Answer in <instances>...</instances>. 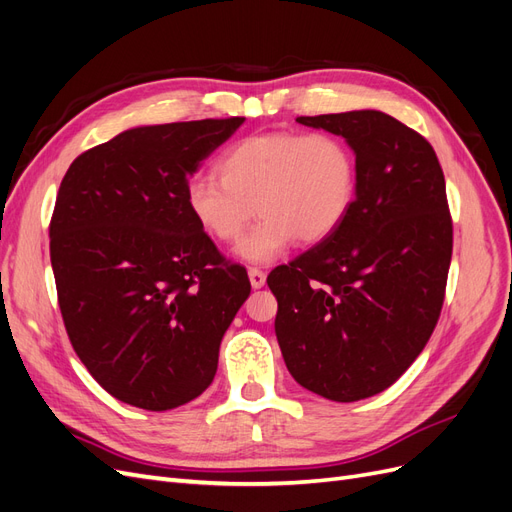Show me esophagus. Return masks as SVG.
Listing matches in <instances>:
<instances>
[{"mask_svg":"<svg viewBox=\"0 0 512 512\" xmlns=\"http://www.w3.org/2000/svg\"><path fill=\"white\" fill-rule=\"evenodd\" d=\"M247 275H250V284H252V288H256V290L265 286V282H267V273L262 271V269L252 267L250 271H247Z\"/></svg>","mask_w":512,"mask_h":512,"instance_id":"esophagus-1","label":"esophagus"}]
</instances>
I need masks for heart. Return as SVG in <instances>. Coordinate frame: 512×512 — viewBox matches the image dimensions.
I'll list each match as a JSON object with an SVG mask.
<instances>
[{
  "label": "heart",
  "mask_w": 512,
  "mask_h": 512,
  "mask_svg": "<svg viewBox=\"0 0 512 512\" xmlns=\"http://www.w3.org/2000/svg\"><path fill=\"white\" fill-rule=\"evenodd\" d=\"M218 179L185 185L194 224L218 243L241 239L247 262L280 258L294 241L320 243L344 224L359 190V164L342 136L329 132H267L232 145L215 164Z\"/></svg>",
  "instance_id": "obj_1"
}]
</instances>
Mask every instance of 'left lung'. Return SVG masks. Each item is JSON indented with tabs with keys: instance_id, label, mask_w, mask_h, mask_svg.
Here are the masks:
<instances>
[{
	"instance_id": "obj_1",
	"label": "left lung",
	"mask_w": 512,
	"mask_h": 512,
	"mask_svg": "<svg viewBox=\"0 0 512 512\" xmlns=\"http://www.w3.org/2000/svg\"><path fill=\"white\" fill-rule=\"evenodd\" d=\"M344 136L359 190L344 224L269 273L275 335L301 386L331 401L382 393L436 329L453 220L436 151L380 111L297 117Z\"/></svg>"
}]
</instances>
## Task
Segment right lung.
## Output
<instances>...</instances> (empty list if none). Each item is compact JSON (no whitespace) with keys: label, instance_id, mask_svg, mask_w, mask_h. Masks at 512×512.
Segmentation results:
<instances>
[{"label":"right lung","instance_id":"right-lung-1","mask_svg":"<svg viewBox=\"0 0 512 512\" xmlns=\"http://www.w3.org/2000/svg\"><path fill=\"white\" fill-rule=\"evenodd\" d=\"M243 121L132 128L61 179L49 226L61 318L89 374L123 404L162 412L196 399L250 297L247 271L185 207L190 175Z\"/></svg>","mask_w":512,"mask_h":512}]
</instances>
